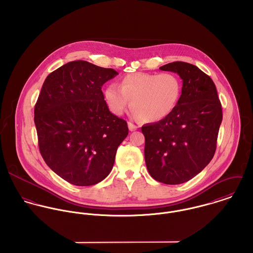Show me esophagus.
<instances>
[{
  "instance_id": "obj_1",
  "label": "esophagus",
  "mask_w": 253,
  "mask_h": 253,
  "mask_svg": "<svg viewBox=\"0 0 253 253\" xmlns=\"http://www.w3.org/2000/svg\"><path fill=\"white\" fill-rule=\"evenodd\" d=\"M127 126H128V129H129L130 131H134V130L137 129V126H136L135 125H133L132 123H130V122L127 123Z\"/></svg>"
}]
</instances>
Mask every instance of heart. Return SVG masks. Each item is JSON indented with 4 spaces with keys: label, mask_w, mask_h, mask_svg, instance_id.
Returning <instances> with one entry per match:
<instances>
[{
    "label": "heart",
    "mask_w": 253,
    "mask_h": 253,
    "mask_svg": "<svg viewBox=\"0 0 253 253\" xmlns=\"http://www.w3.org/2000/svg\"><path fill=\"white\" fill-rule=\"evenodd\" d=\"M181 91L180 79L173 73L136 72L124 76L120 87L114 84L107 85L104 98L110 111L117 116L123 115L130 105L133 116L146 123H155L174 110Z\"/></svg>",
    "instance_id": "b5f03b06"
}]
</instances>
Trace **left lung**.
I'll return each mask as SVG.
<instances>
[{
	"label": "left lung",
	"mask_w": 253,
	"mask_h": 253,
	"mask_svg": "<svg viewBox=\"0 0 253 253\" xmlns=\"http://www.w3.org/2000/svg\"><path fill=\"white\" fill-rule=\"evenodd\" d=\"M160 69L177 73L183 85L174 110L141 127L145 163L155 180L176 185L195 177L212 160L222 107L213 81L197 66L175 61Z\"/></svg>",
	"instance_id": "1"
}]
</instances>
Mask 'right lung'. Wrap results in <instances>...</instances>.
<instances>
[{"label":"right lung","mask_w":253,"mask_h":253,"mask_svg":"<svg viewBox=\"0 0 253 253\" xmlns=\"http://www.w3.org/2000/svg\"><path fill=\"white\" fill-rule=\"evenodd\" d=\"M118 72L71 61L50 73L34 109L41 155L57 175L77 186L97 184L113 169L127 124L109 111L102 85Z\"/></svg>","instance_id":"add662e5"}]
</instances>
